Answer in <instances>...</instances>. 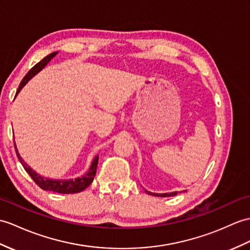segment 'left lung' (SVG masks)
Listing matches in <instances>:
<instances>
[{
	"mask_svg": "<svg viewBox=\"0 0 250 250\" xmlns=\"http://www.w3.org/2000/svg\"><path fill=\"white\" fill-rule=\"evenodd\" d=\"M147 194L151 195V196H158V197H171V196H176L178 194V191H171V193H164V194H158V193H151V191H149L147 189H145ZM185 191V190H183Z\"/></svg>",
	"mask_w": 250,
	"mask_h": 250,
	"instance_id": "8db88e82",
	"label": "left lung"
}]
</instances>
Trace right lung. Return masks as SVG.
I'll return each instance as SVG.
<instances>
[{
	"instance_id": "add662e5",
	"label": "right lung",
	"mask_w": 250,
	"mask_h": 250,
	"mask_svg": "<svg viewBox=\"0 0 250 250\" xmlns=\"http://www.w3.org/2000/svg\"><path fill=\"white\" fill-rule=\"evenodd\" d=\"M59 53V52H53V53L49 54L48 56H45L44 59H42L38 63H36L30 71L27 72L23 80L21 81V83L19 85V88L17 90L16 96L19 94L20 90L26 85V83L30 81L34 75H36L39 71H42V69L48 65L50 61L55 57V55ZM15 149H16V153L18 159L20 161V163L22 164L23 168H24L25 171L31 176V178L34 180V182L36 183L40 188H42L43 190H51L54 191V193H60V194H74V193H80V191L84 190L87 187H89L91 182L94 181V178L96 176V171H97V165H98V160H99V155H96L95 159L92 160L91 164L87 170L86 173L82 177H78L75 179H66V180H55V179H50V178H44L42 176H40L39 173H37L34 169L28 166L24 161L22 160L21 155L17 149L16 143H15Z\"/></svg>"
}]
</instances>
